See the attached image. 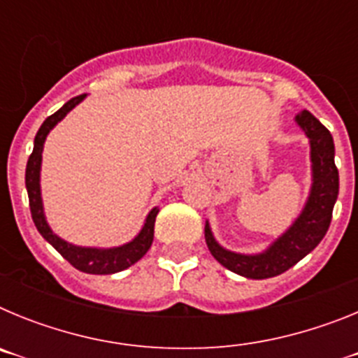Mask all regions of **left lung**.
I'll list each match as a JSON object with an SVG mask.
<instances>
[{
  "mask_svg": "<svg viewBox=\"0 0 358 358\" xmlns=\"http://www.w3.org/2000/svg\"><path fill=\"white\" fill-rule=\"evenodd\" d=\"M308 138L310 182L308 197L294 222L260 252H236L217 242L206 220L204 236L215 260L231 273L248 280H267L285 273L319 245L331 222V211L339 195V172L335 166V145L330 131L308 110L294 116Z\"/></svg>",
  "mask_w": 358,
  "mask_h": 358,
  "instance_id": "8db88e82",
  "label": "left lung"
}]
</instances>
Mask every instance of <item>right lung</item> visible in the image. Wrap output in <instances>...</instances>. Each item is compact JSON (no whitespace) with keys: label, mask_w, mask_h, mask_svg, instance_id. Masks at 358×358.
Wrapping results in <instances>:
<instances>
[{"label":"right lung","mask_w":358,"mask_h":358,"mask_svg":"<svg viewBox=\"0 0 358 358\" xmlns=\"http://www.w3.org/2000/svg\"><path fill=\"white\" fill-rule=\"evenodd\" d=\"M84 98L85 94L71 98L57 113H53L52 116L44 120V123L41 125L39 131H37L36 140H34V150H31L30 157H28L24 182H27L31 218H34V224H36L37 231L43 235V238L48 243H52L53 248L61 252L73 267L82 271V273L115 274L129 268L131 265H134L136 262H140L147 255V251L152 245V240H154V224H156L159 208L156 206L148 211L140 233L131 242L115 245V248H85V245H75V243L68 242V240L61 238L57 233H53L48 220H46L43 194H41V166H43L44 141H46V138H48V134L53 131L57 123H61L66 118V115L71 113Z\"/></svg>","instance_id":"obj_1"}]
</instances>
